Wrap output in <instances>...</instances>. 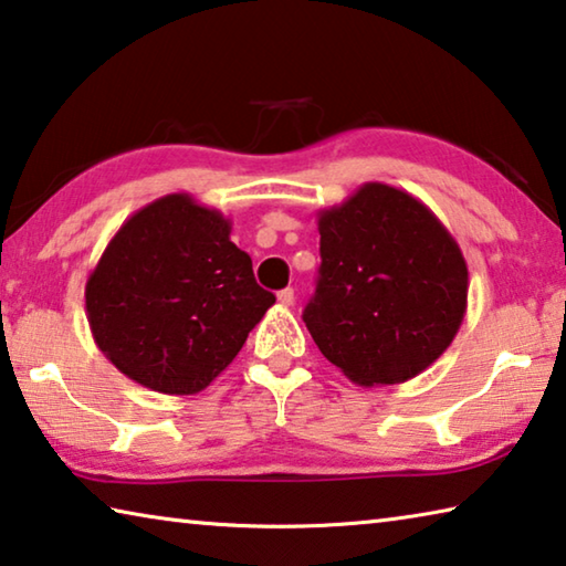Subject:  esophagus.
Listing matches in <instances>:
<instances>
[{
  "label": "esophagus",
  "mask_w": 566,
  "mask_h": 566,
  "mask_svg": "<svg viewBox=\"0 0 566 566\" xmlns=\"http://www.w3.org/2000/svg\"><path fill=\"white\" fill-rule=\"evenodd\" d=\"M276 300H280V304H284V306L294 304V290H290V286H286V290H282L280 294H276Z\"/></svg>",
  "instance_id": "obj_1"
}]
</instances>
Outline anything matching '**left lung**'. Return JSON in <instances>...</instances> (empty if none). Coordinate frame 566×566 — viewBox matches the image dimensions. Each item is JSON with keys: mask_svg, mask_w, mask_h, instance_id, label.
<instances>
[{"mask_svg": "<svg viewBox=\"0 0 566 566\" xmlns=\"http://www.w3.org/2000/svg\"><path fill=\"white\" fill-rule=\"evenodd\" d=\"M319 280L302 319L359 387L401 385L447 352L467 312L454 237L409 191L367 181L322 209Z\"/></svg>", "mask_w": 566, "mask_h": 566, "instance_id": "obj_1", "label": "left lung"}]
</instances>
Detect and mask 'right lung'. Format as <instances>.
<instances>
[{
	"instance_id": "add662e5",
	"label": "right lung",
	"mask_w": 566,
	"mask_h": 566,
	"mask_svg": "<svg viewBox=\"0 0 566 566\" xmlns=\"http://www.w3.org/2000/svg\"><path fill=\"white\" fill-rule=\"evenodd\" d=\"M232 222L189 195L134 212L94 266L92 337L122 375L159 395H197L222 375L274 304Z\"/></svg>"
}]
</instances>
